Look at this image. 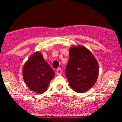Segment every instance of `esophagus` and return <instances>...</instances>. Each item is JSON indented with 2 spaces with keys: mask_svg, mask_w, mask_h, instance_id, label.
Masks as SVG:
<instances>
[{
  "mask_svg": "<svg viewBox=\"0 0 122 122\" xmlns=\"http://www.w3.org/2000/svg\"><path fill=\"white\" fill-rule=\"evenodd\" d=\"M56 74H58V75H60V74H62V69H61V68H57V71H56Z\"/></svg>",
  "mask_w": 122,
  "mask_h": 122,
  "instance_id": "obj_1",
  "label": "esophagus"
}]
</instances>
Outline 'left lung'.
<instances>
[{
    "label": "left lung",
    "mask_w": 122,
    "mask_h": 122,
    "mask_svg": "<svg viewBox=\"0 0 122 122\" xmlns=\"http://www.w3.org/2000/svg\"><path fill=\"white\" fill-rule=\"evenodd\" d=\"M99 67L92 54L84 46L70 49V59L65 70L71 88L82 93L93 87L98 76Z\"/></svg>",
    "instance_id": "8db88e82"
}]
</instances>
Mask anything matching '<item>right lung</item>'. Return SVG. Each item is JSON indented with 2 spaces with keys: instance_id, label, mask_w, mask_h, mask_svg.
Here are the masks:
<instances>
[{
  "instance_id": "obj_1",
  "label": "right lung",
  "mask_w": 122,
  "mask_h": 122,
  "mask_svg": "<svg viewBox=\"0 0 122 122\" xmlns=\"http://www.w3.org/2000/svg\"><path fill=\"white\" fill-rule=\"evenodd\" d=\"M25 82L32 91L45 92L55 73L39 52L33 54L25 63L22 70Z\"/></svg>"
}]
</instances>
